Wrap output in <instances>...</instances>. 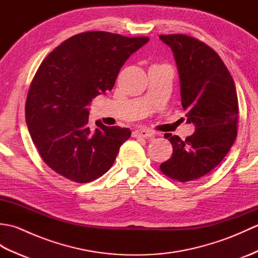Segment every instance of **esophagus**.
I'll return each instance as SVG.
<instances>
[{
    "instance_id": "esophagus-1",
    "label": "esophagus",
    "mask_w": 258,
    "mask_h": 258,
    "mask_svg": "<svg viewBox=\"0 0 258 258\" xmlns=\"http://www.w3.org/2000/svg\"><path fill=\"white\" fill-rule=\"evenodd\" d=\"M134 136H140V138H151V136L154 135V132L150 130H146V128H141V130H136L135 132L133 133Z\"/></svg>"
}]
</instances>
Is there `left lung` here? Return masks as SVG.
<instances>
[{"mask_svg":"<svg viewBox=\"0 0 258 258\" xmlns=\"http://www.w3.org/2000/svg\"><path fill=\"white\" fill-rule=\"evenodd\" d=\"M160 38L174 53L182 106L187 122L196 127L185 141L166 134L173 154L160 169L177 182H190L215 168L236 139V87L220 55L205 43L184 34L160 35Z\"/></svg>","mask_w":258,"mask_h":258,"instance_id":"obj_1","label":"left lung"}]
</instances>
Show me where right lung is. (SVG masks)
<instances>
[{"label":"right lung","instance_id":"obj_1","mask_svg":"<svg viewBox=\"0 0 258 258\" xmlns=\"http://www.w3.org/2000/svg\"><path fill=\"white\" fill-rule=\"evenodd\" d=\"M150 41L93 31L76 34L48 54L32 80L25 103L31 139L54 172L89 183L112 167L130 128L89 126L94 97L111 91L126 59Z\"/></svg>","mask_w":258,"mask_h":258}]
</instances>
